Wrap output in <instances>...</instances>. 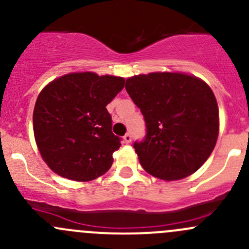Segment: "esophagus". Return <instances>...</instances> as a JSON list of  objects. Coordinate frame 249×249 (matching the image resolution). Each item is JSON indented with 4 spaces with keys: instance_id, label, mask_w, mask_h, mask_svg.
<instances>
[{
    "instance_id": "esophagus-1",
    "label": "esophagus",
    "mask_w": 249,
    "mask_h": 249,
    "mask_svg": "<svg viewBox=\"0 0 249 249\" xmlns=\"http://www.w3.org/2000/svg\"><path fill=\"white\" fill-rule=\"evenodd\" d=\"M123 140H124L125 143H130V142H131V140H132V136L130 134H126L124 137H123Z\"/></svg>"
}]
</instances>
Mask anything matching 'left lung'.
<instances>
[{
  "mask_svg": "<svg viewBox=\"0 0 249 249\" xmlns=\"http://www.w3.org/2000/svg\"><path fill=\"white\" fill-rule=\"evenodd\" d=\"M125 88L144 115L147 136L134 148L145 172L164 180L196 172L219 134V109L207 83L183 72H150L127 78Z\"/></svg>",
  "mask_w": 249,
  "mask_h": 249,
  "instance_id": "8db88e82",
  "label": "left lung"
}]
</instances>
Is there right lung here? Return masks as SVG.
Instances as JSON below:
<instances>
[{
    "instance_id": "1",
    "label": "right lung",
    "mask_w": 249,
    "mask_h": 249,
    "mask_svg": "<svg viewBox=\"0 0 249 249\" xmlns=\"http://www.w3.org/2000/svg\"><path fill=\"white\" fill-rule=\"evenodd\" d=\"M124 84L123 77L88 71L57 77L42 89L34 109V135L52 171L76 182L108 171L122 144L106 106Z\"/></svg>"
}]
</instances>
